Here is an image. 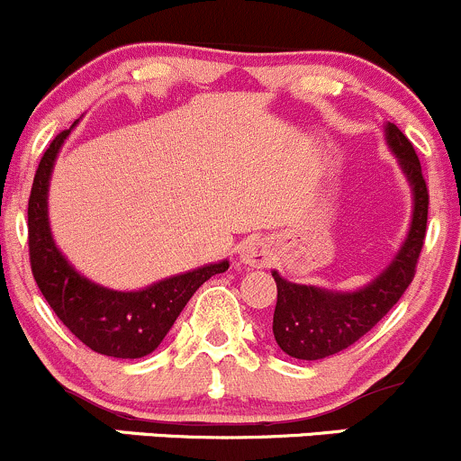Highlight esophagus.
I'll list each match as a JSON object with an SVG mask.
<instances>
[{
	"label": "esophagus",
	"mask_w": 461,
	"mask_h": 461,
	"mask_svg": "<svg viewBox=\"0 0 461 461\" xmlns=\"http://www.w3.org/2000/svg\"><path fill=\"white\" fill-rule=\"evenodd\" d=\"M272 257L270 244L261 237H249L240 249V261L249 268H264Z\"/></svg>",
	"instance_id": "esophagus-1"
}]
</instances>
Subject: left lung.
I'll use <instances>...</instances> for the list:
<instances>
[{"mask_svg": "<svg viewBox=\"0 0 461 461\" xmlns=\"http://www.w3.org/2000/svg\"><path fill=\"white\" fill-rule=\"evenodd\" d=\"M384 142L398 160L411 189V220L393 259L356 290L294 284L272 270L276 308L272 334L276 345L299 360H321L348 349L393 308L413 281L415 264L427 235L429 191L413 145L393 122H384Z\"/></svg>", "mask_w": 461, "mask_h": 461, "instance_id": "8db88e82", "label": "left lung"}]
</instances>
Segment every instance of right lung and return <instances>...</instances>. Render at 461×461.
I'll return each mask as SVG.
<instances>
[{"label": "right lung", "mask_w": 461, "mask_h": 461, "mask_svg": "<svg viewBox=\"0 0 461 461\" xmlns=\"http://www.w3.org/2000/svg\"><path fill=\"white\" fill-rule=\"evenodd\" d=\"M77 125L74 121L70 130L54 138L34 173L28 200L32 275L54 314L81 343L112 358H142L165 340L193 292L212 275L229 270L230 264L229 259L212 261L138 290L107 288L74 268L54 241L48 195L54 162Z\"/></svg>", "instance_id": "add662e5"}]
</instances>
